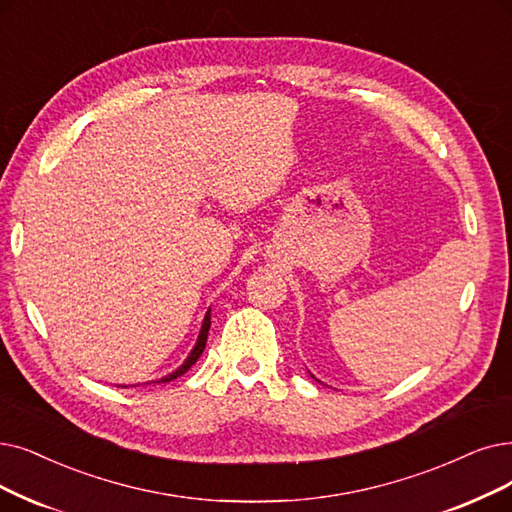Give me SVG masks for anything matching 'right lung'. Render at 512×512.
<instances>
[{
  "label": "right lung",
  "instance_id": "1",
  "mask_svg": "<svg viewBox=\"0 0 512 512\" xmlns=\"http://www.w3.org/2000/svg\"><path fill=\"white\" fill-rule=\"evenodd\" d=\"M210 311L206 313V317H203V325H201V332H199V338H197V344L193 346V351H191V355L187 357V361L182 363L176 372H172V374H168L166 378H161L159 382H170V380H174V378H178V376H182V374H187L189 370H191V365H195V361L199 359V355L203 353V349H206V342H208V332H210Z\"/></svg>",
  "mask_w": 512,
  "mask_h": 512
}]
</instances>
